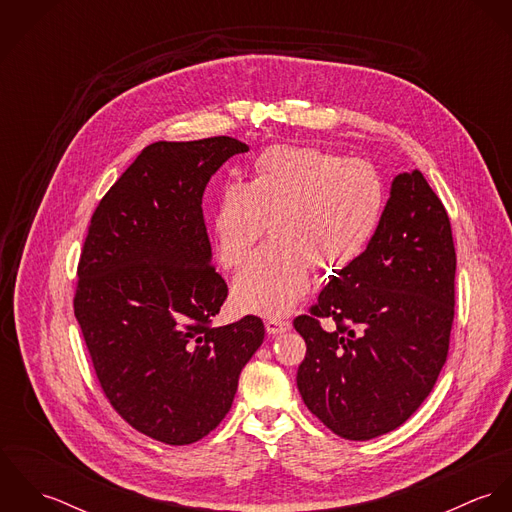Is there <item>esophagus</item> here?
<instances>
[{
	"label": "esophagus",
	"instance_id": "esophagus-1",
	"mask_svg": "<svg viewBox=\"0 0 512 512\" xmlns=\"http://www.w3.org/2000/svg\"><path fill=\"white\" fill-rule=\"evenodd\" d=\"M290 321H284V319H268L266 321V331L268 335H282L286 331H290Z\"/></svg>",
	"mask_w": 512,
	"mask_h": 512
}]
</instances>
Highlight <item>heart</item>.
<instances>
[{
    "label": "heart",
    "instance_id": "1",
    "mask_svg": "<svg viewBox=\"0 0 512 512\" xmlns=\"http://www.w3.org/2000/svg\"><path fill=\"white\" fill-rule=\"evenodd\" d=\"M382 207L380 177L365 161L315 147L266 149L244 185L220 191L213 213L224 268L248 258L266 222L274 234L234 278V305L270 319L288 315L309 288L311 264L327 274L349 266L372 238Z\"/></svg>",
    "mask_w": 512,
    "mask_h": 512
}]
</instances>
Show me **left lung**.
Returning a JSON list of instances; mask_svg holds the SVG:
<instances>
[{
    "mask_svg": "<svg viewBox=\"0 0 512 512\" xmlns=\"http://www.w3.org/2000/svg\"><path fill=\"white\" fill-rule=\"evenodd\" d=\"M455 305L449 217L418 169L398 173L380 222L295 331L305 406L331 432L365 441L402 426L428 398L447 361ZM317 316H333L323 332Z\"/></svg>",
    "mask_w": 512,
    "mask_h": 512,
    "instance_id": "1",
    "label": "left lung"
}]
</instances>
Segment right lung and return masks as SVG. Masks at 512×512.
I'll return each mask as SVG.
<instances>
[{
	"mask_svg": "<svg viewBox=\"0 0 512 512\" xmlns=\"http://www.w3.org/2000/svg\"><path fill=\"white\" fill-rule=\"evenodd\" d=\"M244 151L226 136L147 146L84 240L74 315L100 386L132 428L169 445L219 426L264 341L254 315L211 325L228 290L211 266L201 203L220 165Z\"/></svg>",
	"mask_w": 512,
	"mask_h": 512,
	"instance_id": "1",
	"label": "right lung"
}]
</instances>
